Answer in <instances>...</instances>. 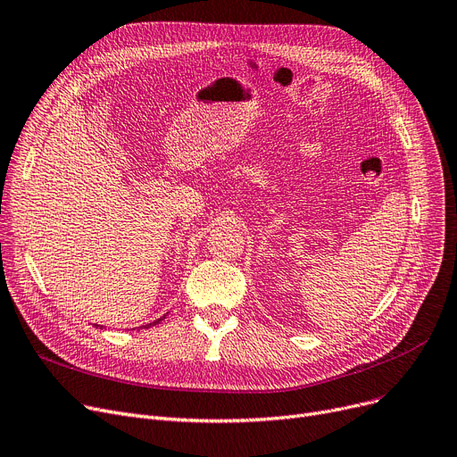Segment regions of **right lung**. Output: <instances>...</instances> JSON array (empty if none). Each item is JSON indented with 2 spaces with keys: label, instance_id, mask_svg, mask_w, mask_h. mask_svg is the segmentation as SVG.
I'll return each mask as SVG.
<instances>
[{
  "label": "right lung",
  "instance_id": "1",
  "mask_svg": "<svg viewBox=\"0 0 457 457\" xmlns=\"http://www.w3.org/2000/svg\"><path fill=\"white\" fill-rule=\"evenodd\" d=\"M164 317H166V315H164ZM164 317H161V319H157V320H155V322H150V324H146V326H142V328H150V326H155V324H159V322H161V320H162V319H164ZM96 328H98V326H96ZM100 328H104V326H100Z\"/></svg>",
  "mask_w": 457,
  "mask_h": 457
}]
</instances>
